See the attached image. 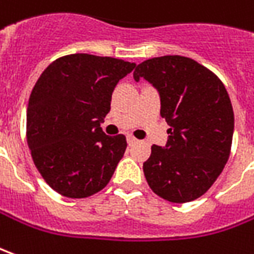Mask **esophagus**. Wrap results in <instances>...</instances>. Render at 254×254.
I'll return each mask as SVG.
<instances>
[{
    "instance_id": "esophagus-1",
    "label": "esophagus",
    "mask_w": 254,
    "mask_h": 254,
    "mask_svg": "<svg viewBox=\"0 0 254 254\" xmlns=\"http://www.w3.org/2000/svg\"><path fill=\"white\" fill-rule=\"evenodd\" d=\"M127 144H129V145H132V144H134V143H137V139H136V137H133L132 134H127Z\"/></svg>"
}]
</instances>
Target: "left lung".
Returning a JSON list of instances; mask_svg holds the SVG:
<instances>
[{
    "label": "left lung",
    "mask_w": 254,
    "mask_h": 254,
    "mask_svg": "<svg viewBox=\"0 0 254 254\" xmlns=\"http://www.w3.org/2000/svg\"><path fill=\"white\" fill-rule=\"evenodd\" d=\"M159 92L170 129L143 164L150 189L175 203L194 201L217 180L231 152L234 110L220 78L198 62L173 55L140 63L133 72Z\"/></svg>",
    "instance_id": "obj_1"
}]
</instances>
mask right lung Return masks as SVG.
Instances as JSON below:
<instances>
[{
  "label": "right lung",
  "mask_w": 254,
  "mask_h": 254,
  "mask_svg": "<svg viewBox=\"0 0 254 254\" xmlns=\"http://www.w3.org/2000/svg\"><path fill=\"white\" fill-rule=\"evenodd\" d=\"M136 67L115 58L74 53L56 59L35 82L27 106V144L42 179L67 198H86L109 184L127 150L124 134L107 136L118 81Z\"/></svg>",
  "instance_id": "add662e5"
}]
</instances>
